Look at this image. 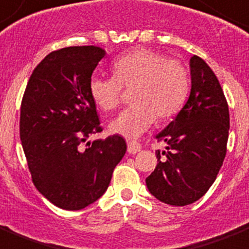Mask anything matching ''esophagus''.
Instances as JSON below:
<instances>
[{"label":"esophagus","mask_w":249,"mask_h":249,"mask_svg":"<svg viewBox=\"0 0 249 249\" xmlns=\"http://www.w3.org/2000/svg\"><path fill=\"white\" fill-rule=\"evenodd\" d=\"M141 144L135 142V141H128V153L129 155H134V153L141 152Z\"/></svg>","instance_id":"obj_1"}]
</instances>
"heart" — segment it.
<instances>
[{"mask_svg": "<svg viewBox=\"0 0 249 249\" xmlns=\"http://www.w3.org/2000/svg\"><path fill=\"white\" fill-rule=\"evenodd\" d=\"M114 76H93L89 93L102 111H114L123 101V88H131L134 104L111 123L115 133L137 137L155 119L165 120L179 111L187 97L189 76L187 68L178 58L165 56L148 48H138L112 62Z\"/></svg>", "mask_w": 249, "mask_h": 249, "instance_id": "1", "label": "heart"}]
</instances>
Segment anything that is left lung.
Instances as JSON below:
<instances>
[{"instance_id": "obj_1", "label": "left lung", "mask_w": 249, "mask_h": 249, "mask_svg": "<svg viewBox=\"0 0 249 249\" xmlns=\"http://www.w3.org/2000/svg\"><path fill=\"white\" fill-rule=\"evenodd\" d=\"M192 89L187 104L157 139L167 143L156 151L157 166L145 179L157 199L187 206L210 189L223 166L229 137V106L212 69L191 57Z\"/></svg>"}]
</instances>
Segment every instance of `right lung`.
Listing matches in <instances>:
<instances>
[{
  "label": "right lung",
  "instance_id": "1",
  "mask_svg": "<svg viewBox=\"0 0 249 249\" xmlns=\"http://www.w3.org/2000/svg\"><path fill=\"white\" fill-rule=\"evenodd\" d=\"M105 54L97 46L52 51L33 70L21 100L20 139L32 180L60 209L97 201L126 151L118 134L85 142L102 131L89 82Z\"/></svg>",
  "mask_w": 249,
  "mask_h": 249
}]
</instances>
